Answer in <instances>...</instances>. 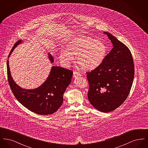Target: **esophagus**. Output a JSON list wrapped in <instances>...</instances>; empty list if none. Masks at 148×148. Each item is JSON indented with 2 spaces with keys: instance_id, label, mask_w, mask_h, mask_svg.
<instances>
[{
  "instance_id": "obj_1",
  "label": "esophagus",
  "mask_w": 148,
  "mask_h": 148,
  "mask_svg": "<svg viewBox=\"0 0 148 148\" xmlns=\"http://www.w3.org/2000/svg\"><path fill=\"white\" fill-rule=\"evenodd\" d=\"M81 77V74L77 72V71H74V73H73V77Z\"/></svg>"
}]
</instances>
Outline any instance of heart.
Returning a JSON list of instances; mask_svg holds the SVG:
<instances>
[{
	"label": "heart",
	"instance_id": "1",
	"mask_svg": "<svg viewBox=\"0 0 148 148\" xmlns=\"http://www.w3.org/2000/svg\"><path fill=\"white\" fill-rule=\"evenodd\" d=\"M106 52L104 42L87 35H80L73 38L68 44L66 51L59 55L60 62L65 65H70L74 58L85 70H92L103 61Z\"/></svg>",
	"mask_w": 148,
	"mask_h": 148
}]
</instances>
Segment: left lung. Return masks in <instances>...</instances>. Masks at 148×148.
Wrapping results in <instances>:
<instances>
[{
	"mask_svg": "<svg viewBox=\"0 0 148 148\" xmlns=\"http://www.w3.org/2000/svg\"><path fill=\"white\" fill-rule=\"evenodd\" d=\"M113 48L102 63L87 72L88 98L96 109L108 113L121 106L127 98L134 77V65L130 50L111 34L104 32Z\"/></svg>",
	"mask_w": 148,
	"mask_h": 148,
	"instance_id": "8db88e82",
	"label": "left lung"
}]
</instances>
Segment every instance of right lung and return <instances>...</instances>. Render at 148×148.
Here are the masks:
<instances>
[{"label":"right lung","mask_w":148,"mask_h":148,"mask_svg":"<svg viewBox=\"0 0 148 148\" xmlns=\"http://www.w3.org/2000/svg\"><path fill=\"white\" fill-rule=\"evenodd\" d=\"M21 42V40H18L15 44L8 56ZM49 56L51 62L53 63V58L50 55ZM7 75L12 92L20 103L32 112L39 115H49L55 113L62 105L63 95L71 83L73 71L53 66L47 80L39 88L32 90L22 89L16 84L11 77L8 60Z\"/></svg>","instance_id":"add662e5"}]
</instances>
